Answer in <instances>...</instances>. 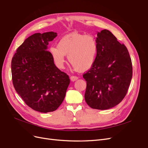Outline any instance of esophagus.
<instances>
[{"mask_svg":"<svg viewBox=\"0 0 148 148\" xmlns=\"http://www.w3.org/2000/svg\"><path fill=\"white\" fill-rule=\"evenodd\" d=\"M78 79V77H75V76H71V77H70V79L71 82H75V81H76V80H77Z\"/></svg>","mask_w":148,"mask_h":148,"instance_id":"1","label":"esophagus"}]
</instances>
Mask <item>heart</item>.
I'll use <instances>...</instances> for the list:
<instances>
[{"label": "heart", "instance_id": "obj_1", "mask_svg": "<svg viewBox=\"0 0 148 148\" xmlns=\"http://www.w3.org/2000/svg\"><path fill=\"white\" fill-rule=\"evenodd\" d=\"M98 51L96 38L92 35L72 33L62 37L57 46L49 52L57 68L64 69L65 56L74 69L80 71L89 70L95 63Z\"/></svg>", "mask_w": 148, "mask_h": 148}]
</instances>
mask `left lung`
<instances>
[{
	"instance_id": "1",
	"label": "left lung",
	"mask_w": 148,
	"mask_h": 148,
	"mask_svg": "<svg viewBox=\"0 0 148 148\" xmlns=\"http://www.w3.org/2000/svg\"><path fill=\"white\" fill-rule=\"evenodd\" d=\"M98 51L95 63L83 75L86 81L85 101L92 109L115 107L127 93L132 78V64L127 47L110 31L97 32Z\"/></svg>"
}]
</instances>
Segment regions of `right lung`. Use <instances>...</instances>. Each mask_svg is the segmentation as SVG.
Listing matches in <instances>:
<instances>
[{
  "label": "right lung",
  "mask_w": 148,
  "mask_h": 148,
  "mask_svg": "<svg viewBox=\"0 0 148 148\" xmlns=\"http://www.w3.org/2000/svg\"><path fill=\"white\" fill-rule=\"evenodd\" d=\"M57 36L50 31L30 36L17 49L11 63L13 86L31 109L42 113L56 110L63 102L69 76L55 65L47 51Z\"/></svg>",
  "instance_id": "obj_1"
}]
</instances>
